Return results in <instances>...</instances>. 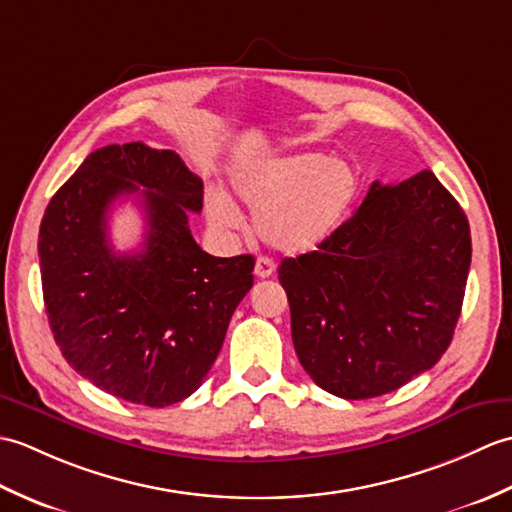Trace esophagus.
Returning a JSON list of instances; mask_svg holds the SVG:
<instances>
[{"label":"esophagus","instance_id":"1","mask_svg":"<svg viewBox=\"0 0 512 512\" xmlns=\"http://www.w3.org/2000/svg\"><path fill=\"white\" fill-rule=\"evenodd\" d=\"M273 273H275V262H273V259H270V257H259L257 264H255V275L259 279H268V277H273Z\"/></svg>","mask_w":512,"mask_h":512}]
</instances>
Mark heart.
<instances>
[{
  "label": "heart",
  "mask_w": 512,
  "mask_h": 512,
  "mask_svg": "<svg viewBox=\"0 0 512 512\" xmlns=\"http://www.w3.org/2000/svg\"><path fill=\"white\" fill-rule=\"evenodd\" d=\"M233 191L255 211V231L284 255H308L341 231L361 193L352 162L317 151L257 160L233 173ZM206 213L220 231H237L244 217L226 195H213Z\"/></svg>",
  "instance_id": "obj_1"
}]
</instances>
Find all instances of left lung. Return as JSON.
Returning <instances> with one entry per match:
<instances>
[{
    "mask_svg": "<svg viewBox=\"0 0 512 512\" xmlns=\"http://www.w3.org/2000/svg\"><path fill=\"white\" fill-rule=\"evenodd\" d=\"M469 266V220L431 171L374 182L328 244L279 266L299 363L345 400L402 387L447 352Z\"/></svg>",
    "mask_w": 512,
    "mask_h": 512,
    "instance_id": "left-lung-1",
    "label": "left lung"
}]
</instances>
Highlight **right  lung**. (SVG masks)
Masks as SVG:
<instances>
[{
    "mask_svg": "<svg viewBox=\"0 0 512 512\" xmlns=\"http://www.w3.org/2000/svg\"><path fill=\"white\" fill-rule=\"evenodd\" d=\"M132 192L146 209V242L114 254L106 211ZM202 198V180L176 151L127 143L92 151L43 213L50 330L72 369L107 394L147 407L189 398L253 288V255L213 257L195 244L189 211L200 213Z\"/></svg>",
    "mask_w": 512,
    "mask_h": 512,
    "instance_id": "obj_1",
    "label": "right lung"
}]
</instances>
